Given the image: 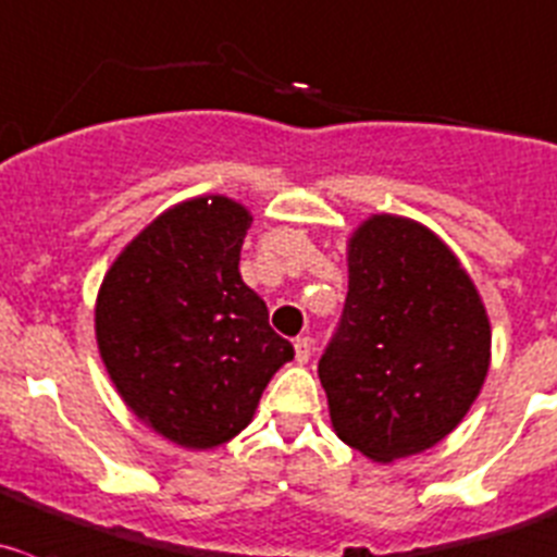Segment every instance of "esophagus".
Segmentation results:
<instances>
[{
  "instance_id": "esophagus-1",
  "label": "esophagus",
  "mask_w": 557,
  "mask_h": 557,
  "mask_svg": "<svg viewBox=\"0 0 557 557\" xmlns=\"http://www.w3.org/2000/svg\"><path fill=\"white\" fill-rule=\"evenodd\" d=\"M294 348H296V361H299V364H305V361L312 356V339L307 337V334L305 337H296Z\"/></svg>"
}]
</instances>
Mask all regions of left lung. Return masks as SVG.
<instances>
[{
    "label": "left lung",
    "instance_id": "8db88e82",
    "mask_svg": "<svg viewBox=\"0 0 557 557\" xmlns=\"http://www.w3.org/2000/svg\"><path fill=\"white\" fill-rule=\"evenodd\" d=\"M487 367V312L455 252L413 220H367L318 361L339 438L377 462L419 455L462 422Z\"/></svg>",
    "mask_w": 557,
    "mask_h": 557
}]
</instances>
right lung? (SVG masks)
I'll return each instance as SVG.
<instances>
[{
	"instance_id": "add662e5",
	"label": "right lung",
	"mask_w": 557,
	"mask_h": 557,
	"mask_svg": "<svg viewBox=\"0 0 557 557\" xmlns=\"http://www.w3.org/2000/svg\"><path fill=\"white\" fill-rule=\"evenodd\" d=\"M250 212L223 196L160 214L108 269L95 332L113 386L154 433L212 449L250 424L294 345L242 283Z\"/></svg>"
}]
</instances>
